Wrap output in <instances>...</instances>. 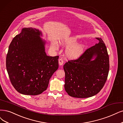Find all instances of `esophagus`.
Returning a JSON list of instances; mask_svg holds the SVG:
<instances>
[{
    "label": "esophagus",
    "instance_id": "34e87169",
    "mask_svg": "<svg viewBox=\"0 0 123 123\" xmlns=\"http://www.w3.org/2000/svg\"><path fill=\"white\" fill-rule=\"evenodd\" d=\"M63 63H64V61H63V59L62 58H60L59 59V64L60 66H61L63 64Z\"/></svg>",
    "mask_w": 123,
    "mask_h": 123
}]
</instances>
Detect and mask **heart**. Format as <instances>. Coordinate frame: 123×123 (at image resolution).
Returning <instances> with one entry per match:
<instances>
[{
    "label": "heart",
    "instance_id": "1",
    "mask_svg": "<svg viewBox=\"0 0 123 123\" xmlns=\"http://www.w3.org/2000/svg\"><path fill=\"white\" fill-rule=\"evenodd\" d=\"M77 42V39L74 37H70L62 41L61 44L63 46L69 47L66 50V54L67 56L71 59H76L80 57L85 49V46L83 44H75ZM73 46H72V45ZM53 47L55 49H57V44L56 43H53Z\"/></svg>",
    "mask_w": 123,
    "mask_h": 123
}]
</instances>
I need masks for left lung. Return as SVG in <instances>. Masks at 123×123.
I'll use <instances>...</instances> for the list:
<instances>
[{
	"label": "left lung",
	"instance_id": "obj_1",
	"mask_svg": "<svg viewBox=\"0 0 123 123\" xmlns=\"http://www.w3.org/2000/svg\"><path fill=\"white\" fill-rule=\"evenodd\" d=\"M75 60H68L63 66L64 88L69 96L85 98L94 96L103 87L107 79L110 62L106 47L101 38ZM96 56L94 61L92 57Z\"/></svg>",
	"mask_w": 123,
	"mask_h": 123
}]
</instances>
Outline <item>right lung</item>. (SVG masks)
<instances>
[{"label":"right lung","instance_id":"add662e5","mask_svg":"<svg viewBox=\"0 0 123 123\" xmlns=\"http://www.w3.org/2000/svg\"><path fill=\"white\" fill-rule=\"evenodd\" d=\"M42 32L24 28L13 38L8 48L6 67L13 87L21 94L37 95L46 90L49 80L58 68L59 56L45 52Z\"/></svg>","mask_w":123,"mask_h":123}]
</instances>
